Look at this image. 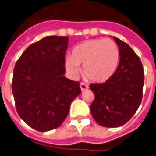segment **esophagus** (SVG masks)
I'll return each instance as SVG.
<instances>
[{"mask_svg": "<svg viewBox=\"0 0 156 156\" xmlns=\"http://www.w3.org/2000/svg\"><path fill=\"white\" fill-rule=\"evenodd\" d=\"M80 88H81L82 91H85V90H87L88 88V86H87V84L83 83H80Z\"/></svg>", "mask_w": 156, "mask_h": 156, "instance_id": "esophagus-1", "label": "esophagus"}]
</instances>
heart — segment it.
Returning a JSON list of instances; mask_svg holds the SVG:
<instances>
[{
	"mask_svg": "<svg viewBox=\"0 0 156 156\" xmlns=\"http://www.w3.org/2000/svg\"><path fill=\"white\" fill-rule=\"evenodd\" d=\"M120 50L115 41L97 39L85 41L73 49L71 57L65 58L67 71L73 76L80 72L91 81L103 83L112 78L118 68Z\"/></svg>",
	"mask_w": 156,
	"mask_h": 156,
	"instance_id": "b5f03b06",
	"label": "heart"
}]
</instances>
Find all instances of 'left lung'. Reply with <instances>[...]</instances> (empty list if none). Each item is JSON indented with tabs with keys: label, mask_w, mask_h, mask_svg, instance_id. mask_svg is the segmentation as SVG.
<instances>
[{
	"label": "left lung",
	"mask_w": 156,
	"mask_h": 156,
	"mask_svg": "<svg viewBox=\"0 0 156 156\" xmlns=\"http://www.w3.org/2000/svg\"><path fill=\"white\" fill-rule=\"evenodd\" d=\"M120 50L118 68L103 83L90 84L95 98L91 113L104 127H118L131 119L138 109L144 85L141 61L127 44L113 37Z\"/></svg>",
	"instance_id": "1"
}]
</instances>
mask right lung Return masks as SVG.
<instances>
[{
    "label": "right lung",
    "mask_w": 156,
    "mask_h": 156,
    "mask_svg": "<svg viewBox=\"0 0 156 156\" xmlns=\"http://www.w3.org/2000/svg\"><path fill=\"white\" fill-rule=\"evenodd\" d=\"M69 37L47 36L29 46L13 71L12 93L20 117L38 131L58 128L81 89L64 77Z\"/></svg>",
    "instance_id": "1"
}]
</instances>
